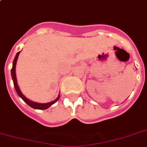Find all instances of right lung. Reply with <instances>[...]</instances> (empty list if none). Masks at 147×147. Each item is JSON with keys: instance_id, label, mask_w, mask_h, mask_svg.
Instances as JSON below:
<instances>
[{"instance_id": "1", "label": "right lung", "mask_w": 147, "mask_h": 147, "mask_svg": "<svg viewBox=\"0 0 147 147\" xmlns=\"http://www.w3.org/2000/svg\"><path fill=\"white\" fill-rule=\"evenodd\" d=\"M20 52H18L16 55V57L13 61V65H12V68L11 70V77H12L13 83H14V86H15V89H16V92L18 93V95L21 97L22 100H23L29 106H30L32 108L34 109H39V110H45L47 109L48 107H50L51 106L52 104H54V103H56L58 100H59L60 95H58L57 98L55 99L54 100L51 101V102H49V103H45V104H40V103H36V102H33V101L30 100L28 98H26L25 96L22 94V93L21 92V90L19 89L18 86V83H17V79H16V63H17V60H18V55L20 54Z\"/></svg>"}]
</instances>
